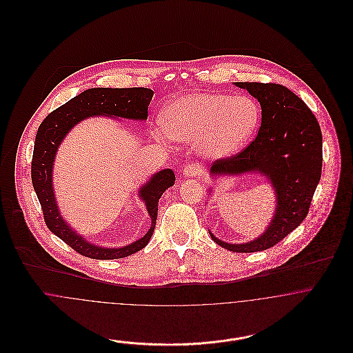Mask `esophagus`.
Returning a JSON list of instances; mask_svg holds the SVG:
<instances>
[{
  "mask_svg": "<svg viewBox=\"0 0 353 353\" xmlns=\"http://www.w3.org/2000/svg\"><path fill=\"white\" fill-rule=\"evenodd\" d=\"M201 174V167L199 164H188L183 168V175L188 178H196Z\"/></svg>",
  "mask_w": 353,
  "mask_h": 353,
  "instance_id": "obj_1",
  "label": "esophagus"
}]
</instances>
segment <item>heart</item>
<instances>
[{"mask_svg":"<svg viewBox=\"0 0 353 353\" xmlns=\"http://www.w3.org/2000/svg\"><path fill=\"white\" fill-rule=\"evenodd\" d=\"M261 111L248 97L190 92L168 101L161 114L159 140L196 143L200 154L223 159L239 151L255 133Z\"/></svg>","mask_w":353,"mask_h":353,"instance_id":"1","label":"heart"}]
</instances>
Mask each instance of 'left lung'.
Here are the masks:
<instances>
[{
	"mask_svg": "<svg viewBox=\"0 0 353 353\" xmlns=\"http://www.w3.org/2000/svg\"><path fill=\"white\" fill-rule=\"evenodd\" d=\"M234 84L259 101L261 128L250 145L235 156L216 160L209 174L213 179L262 175L274 190L276 208L266 230L250 242L228 243L209 234L230 252H261L279 243L305 219L321 179L322 133L307 104L284 85Z\"/></svg>",
	"mask_w": 353,
	"mask_h": 353,
	"instance_id": "1",
	"label": "left lung"
}]
</instances>
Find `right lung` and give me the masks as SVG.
Wrapping results in <instances>:
<instances>
[{
    "label": "right lung",
    "mask_w": 353,
    "mask_h": 353,
    "mask_svg": "<svg viewBox=\"0 0 353 353\" xmlns=\"http://www.w3.org/2000/svg\"><path fill=\"white\" fill-rule=\"evenodd\" d=\"M152 97L153 91L150 88H90L54 110L38 129L31 178L43 210L45 221L54 235L81 255L95 259H117L144 249L154 231L159 200L168 188L174 186L175 174L171 168L161 170L153 174L139 190V197L145 203L151 217L148 232L136 242L122 248H101L91 243L73 230L59 212L52 185V168L57 151L66 134L87 118L101 115L117 119L145 121L148 118Z\"/></svg>",
    "instance_id": "add662e5"
}]
</instances>
